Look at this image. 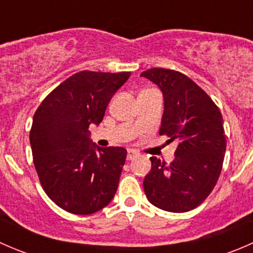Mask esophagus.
Listing matches in <instances>:
<instances>
[{
  "label": "esophagus",
  "mask_w": 253,
  "mask_h": 253,
  "mask_svg": "<svg viewBox=\"0 0 253 253\" xmlns=\"http://www.w3.org/2000/svg\"><path fill=\"white\" fill-rule=\"evenodd\" d=\"M138 155L139 154L136 150H128V153H127V160H133L134 158H137Z\"/></svg>",
  "instance_id": "34e87169"
}]
</instances>
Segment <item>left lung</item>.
Wrapping results in <instances>:
<instances>
[{
	"instance_id": "left-lung-1",
	"label": "left lung",
	"mask_w": 253,
	"mask_h": 253,
	"mask_svg": "<svg viewBox=\"0 0 253 253\" xmlns=\"http://www.w3.org/2000/svg\"><path fill=\"white\" fill-rule=\"evenodd\" d=\"M157 84L164 96L159 134L177 142L174 162L150 158L152 169L143 181L153 206L182 213L195 209L211 195L220 175L226 149L223 116L211 96L192 79L167 68L141 73Z\"/></svg>"
}]
</instances>
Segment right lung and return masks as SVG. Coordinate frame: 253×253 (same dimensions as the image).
<instances>
[{
    "instance_id": "1",
    "label": "right lung",
    "mask_w": 253,
    "mask_h": 253,
    "mask_svg": "<svg viewBox=\"0 0 253 253\" xmlns=\"http://www.w3.org/2000/svg\"><path fill=\"white\" fill-rule=\"evenodd\" d=\"M129 72L82 71L42 100L33 117L29 139L40 183L60 208L93 214L111 202L127 150L98 147L89 125H99L117 89Z\"/></svg>"
}]
</instances>
